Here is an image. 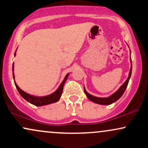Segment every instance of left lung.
Segmentation results:
<instances>
[{"instance_id":"obj_1","label":"left lung","mask_w":148,"mask_h":148,"mask_svg":"<svg viewBox=\"0 0 148 148\" xmlns=\"http://www.w3.org/2000/svg\"><path fill=\"white\" fill-rule=\"evenodd\" d=\"M130 61H131V68L130 70V73H129V76L127 79L125 81V82L119 88V89L116 92H115L113 95L111 96L108 97H97L93 96L92 95L89 94L87 91H86V88L84 87V92L86 95L87 97L92 102L98 103V104L101 105H110L111 103L115 102L117 100H118L123 96V93L125 92V90L127 87L128 85L129 81H130L131 75H132V59H131V51H130Z\"/></svg>"}]
</instances>
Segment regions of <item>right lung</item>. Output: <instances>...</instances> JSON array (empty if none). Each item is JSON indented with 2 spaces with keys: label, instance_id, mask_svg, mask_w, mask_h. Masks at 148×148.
<instances>
[{
  "label": "right lung",
  "instance_id": "1",
  "mask_svg": "<svg viewBox=\"0 0 148 148\" xmlns=\"http://www.w3.org/2000/svg\"><path fill=\"white\" fill-rule=\"evenodd\" d=\"M16 51L14 53V56H16ZM12 74H13V79H14V84L15 86H16V89L19 94L21 95V96L23 99L26 100L27 101L30 102L32 104L35 105V106H45V105H48L50 104V103H53L57 102L58 101H59V99H60L61 95L62 93V90H63V87H64V84L65 83V81H67V78L69 75V74H67L65 76H64L63 81L61 83L59 87L58 88V89L56 90L54 92L51 93V94L49 95H46V96H42V97H39V96H35V95H32L28 94V93L25 92L23 90L20 88L18 86H17V84H16L14 80V63L12 64Z\"/></svg>",
  "mask_w": 148,
  "mask_h": 148
}]
</instances>
